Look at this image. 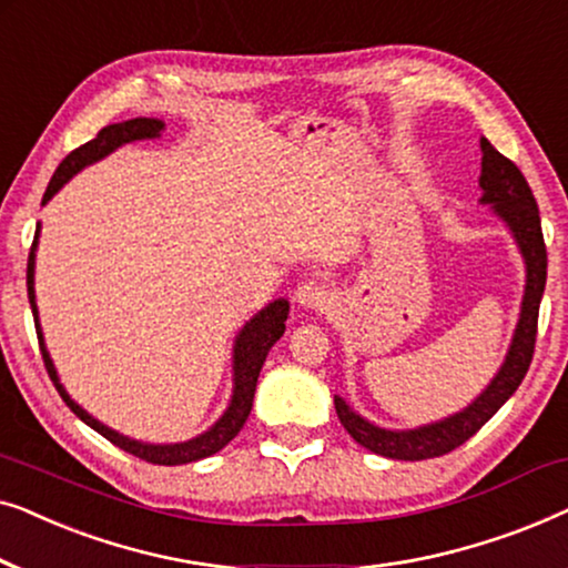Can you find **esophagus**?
Masks as SVG:
<instances>
[{"instance_id": "34e87169", "label": "esophagus", "mask_w": 568, "mask_h": 568, "mask_svg": "<svg viewBox=\"0 0 568 568\" xmlns=\"http://www.w3.org/2000/svg\"><path fill=\"white\" fill-rule=\"evenodd\" d=\"M331 294L333 292H331L328 278L315 276V278H307V282H302L297 286V292H294V297H297L302 307L321 310L323 305H328V302H331Z\"/></svg>"}]
</instances>
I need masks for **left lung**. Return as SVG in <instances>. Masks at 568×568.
Here are the masks:
<instances>
[{
    "instance_id": "8db88e82",
    "label": "left lung",
    "mask_w": 568,
    "mask_h": 568,
    "mask_svg": "<svg viewBox=\"0 0 568 568\" xmlns=\"http://www.w3.org/2000/svg\"><path fill=\"white\" fill-rule=\"evenodd\" d=\"M480 152H484L478 178L480 189H484L480 204H491L494 214L511 230V237L517 240L519 253H523L527 274L523 307H519V321L515 336H511L507 359H504L501 369L496 372L486 390L468 408L457 410V414L442 418V422L418 426V429L393 432L369 424L367 418H362L344 398L336 395L333 403H336V414L344 429L375 455L393 457V460H429V457L453 453L511 398V393L517 390L527 369H530L535 336H538V310L542 290H546L548 268L540 212L530 185H527L525 175L519 173L515 162L496 152L488 139H480Z\"/></svg>"
}]
</instances>
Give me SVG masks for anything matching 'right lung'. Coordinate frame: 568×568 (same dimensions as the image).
Returning a JSON list of instances; mask_svg holds the SVG:
<instances>
[{"label":"right lung","instance_id":"right-lung-1","mask_svg":"<svg viewBox=\"0 0 568 568\" xmlns=\"http://www.w3.org/2000/svg\"><path fill=\"white\" fill-rule=\"evenodd\" d=\"M165 129V123L158 119H131L123 123H111V126L100 129L95 139H90L88 144L77 146L74 152H69L61 165L53 173L49 189L43 193V204H49L53 199V193H59V189L64 183H69V178L80 173L82 168L92 165V162L103 160L105 154H111L113 150H119L121 144L136 142V139H154L160 136V131ZM38 232H41V224H38L36 237H33V247H30L28 255V300H30V310H33V321H36V333H38V344H41V354L45 362V369H49V377L57 385V390L69 408L74 410L77 416L82 418L90 429H95L98 434H103L108 442H113L115 447H121L123 453L139 457V460H146L152 465H185V463H196L204 460V457L220 453L224 445H230L232 439L237 437V432L243 429L247 414L253 408V395H255V385H258V375L263 362L271 352V346L276 344L278 338L284 336V321L290 315V302L286 300H274L268 302V307H263L258 315H253L251 321L245 323V328L237 333L235 346H232V400L227 410H224L220 422H216L212 429H206L199 437H193L189 442H175V445H146V442H136L123 437V434L113 432L111 426L100 424L95 416H90L88 410L69 398V393L64 390V385L59 383L57 367H53L49 352H45L43 344V333H41V323H38V305H36V245H38Z\"/></svg>","mask_w":568,"mask_h":568}]
</instances>
